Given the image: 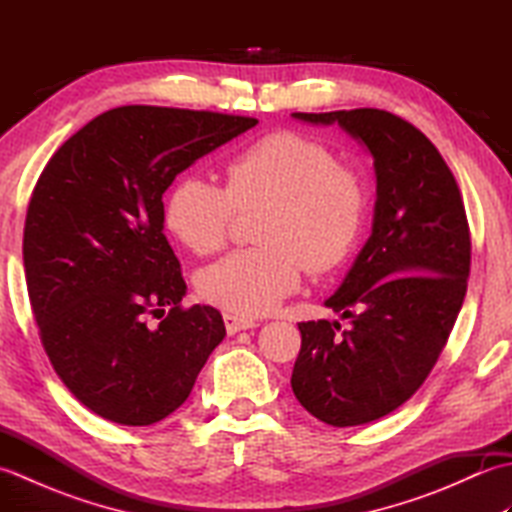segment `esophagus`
I'll return each mask as SVG.
<instances>
[{
	"mask_svg": "<svg viewBox=\"0 0 512 512\" xmlns=\"http://www.w3.org/2000/svg\"><path fill=\"white\" fill-rule=\"evenodd\" d=\"M224 325H226V332L228 334H235L239 330H250V328H257V321L248 319V317H237V314H224Z\"/></svg>",
	"mask_w": 512,
	"mask_h": 512,
	"instance_id": "obj_1",
	"label": "esophagus"
}]
</instances>
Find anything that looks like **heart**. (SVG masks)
I'll list each match as a JSON object with an SVG mask.
<instances>
[{
	"instance_id": "heart-1",
	"label": "heart",
	"mask_w": 512,
	"mask_h": 512,
	"mask_svg": "<svg viewBox=\"0 0 512 512\" xmlns=\"http://www.w3.org/2000/svg\"><path fill=\"white\" fill-rule=\"evenodd\" d=\"M264 206L255 239L198 275V292L237 314L275 310L312 275L339 268L365 222L367 193L358 173L339 165L334 151L295 132L266 134L228 162L226 189L187 176L165 204V224L195 255L220 250L237 211Z\"/></svg>"
}]
</instances>
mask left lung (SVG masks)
Here are the masks:
<instances>
[{
  "mask_svg": "<svg viewBox=\"0 0 512 512\" xmlns=\"http://www.w3.org/2000/svg\"><path fill=\"white\" fill-rule=\"evenodd\" d=\"M339 125L374 158L372 235L325 306L350 319L299 323L290 385L314 418L356 427L409 400L458 319L471 270L462 193L431 140L385 110L292 114Z\"/></svg>",
  "mask_w": 512,
  "mask_h": 512,
  "instance_id": "left-lung-1",
  "label": "left lung"
}]
</instances>
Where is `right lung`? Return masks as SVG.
Instances as JSON below:
<instances>
[{
    "instance_id": "1",
    "label": "right lung",
    "mask_w": 512,
    "mask_h": 512,
    "mask_svg": "<svg viewBox=\"0 0 512 512\" xmlns=\"http://www.w3.org/2000/svg\"><path fill=\"white\" fill-rule=\"evenodd\" d=\"M255 125L116 107L65 140L39 176L24 228L30 306L54 372L96 416L127 427L167 418L226 336L215 308L180 306L187 284L162 233V193Z\"/></svg>"
}]
</instances>
